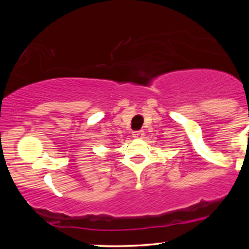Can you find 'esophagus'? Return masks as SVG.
Masks as SVG:
<instances>
[{
    "label": "esophagus",
    "instance_id": "obj_1",
    "mask_svg": "<svg viewBox=\"0 0 249 249\" xmlns=\"http://www.w3.org/2000/svg\"><path fill=\"white\" fill-rule=\"evenodd\" d=\"M132 136H133V138H136V139H142L145 136V132L144 131H136V132H133Z\"/></svg>",
    "mask_w": 249,
    "mask_h": 249
}]
</instances>
